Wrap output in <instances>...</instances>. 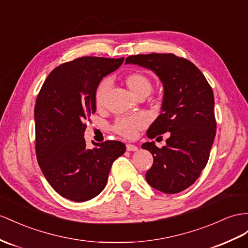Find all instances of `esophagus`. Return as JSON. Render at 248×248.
Listing matches in <instances>:
<instances>
[{
	"mask_svg": "<svg viewBox=\"0 0 248 248\" xmlns=\"http://www.w3.org/2000/svg\"><path fill=\"white\" fill-rule=\"evenodd\" d=\"M138 150V148L136 147V145H134V144H131V143H128V144H126V151H133V152H134V151H137Z\"/></svg>",
	"mask_w": 248,
	"mask_h": 248,
	"instance_id": "esophagus-1",
	"label": "esophagus"
}]
</instances>
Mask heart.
<instances>
[{
	"instance_id": "heart-1",
	"label": "heart",
	"mask_w": 248,
	"mask_h": 248,
	"mask_svg": "<svg viewBox=\"0 0 248 248\" xmlns=\"http://www.w3.org/2000/svg\"><path fill=\"white\" fill-rule=\"evenodd\" d=\"M124 82L130 91L135 95L136 97H145L151 93L152 81L149 76L141 71H133L125 75ZM110 84L108 80L101 81L95 92V106L98 110L104 109L106 106L107 95L109 92ZM145 125V118L141 115L131 116V117H122L118 118L113 125V130L118 135L124 138H134L137 132L142 129Z\"/></svg>"
}]
</instances>
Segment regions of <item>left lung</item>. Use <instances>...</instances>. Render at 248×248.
I'll return each instance as SVG.
<instances>
[{"instance_id": "1", "label": "left lung", "mask_w": 248, "mask_h": 248, "mask_svg": "<svg viewBox=\"0 0 248 248\" xmlns=\"http://www.w3.org/2000/svg\"><path fill=\"white\" fill-rule=\"evenodd\" d=\"M125 63L154 71L164 88L161 113L147 135L153 139L170 132V136L161 149L154 141L142 144L154 158L145 179L162 193L182 192L199 178L208 161L217 126L213 89L192 62L173 53L131 55Z\"/></svg>"}]
</instances>
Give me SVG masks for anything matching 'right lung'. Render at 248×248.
<instances>
[{
    "mask_svg": "<svg viewBox=\"0 0 248 248\" xmlns=\"http://www.w3.org/2000/svg\"><path fill=\"white\" fill-rule=\"evenodd\" d=\"M122 59L84 56L52 70L34 107L37 162L56 193L75 202L96 197L107 185L112 163L125 152L116 140L87 149V120L96 111L95 92Z\"/></svg>",
    "mask_w": 248,
    "mask_h": 248,
    "instance_id": "right-lung-1",
    "label": "right lung"
}]
</instances>
